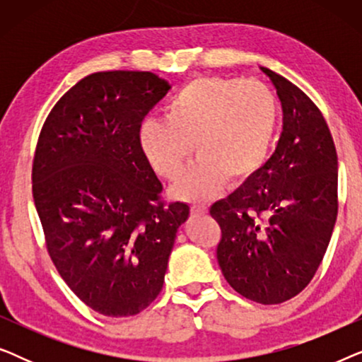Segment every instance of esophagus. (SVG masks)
I'll list each match as a JSON object with an SVG mask.
<instances>
[{
  "label": "esophagus",
  "mask_w": 362,
  "mask_h": 362,
  "mask_svg": "<svg viewBox=\"0 0 362 362\" xmlns=\"http://www.w3.org/2000/svg\"><path fill=\"white\" fill-rule=\"evenodd\" d=\"M191 212L194 216H204L207 212V206L201 204V202H194V204L191 206Z\"/></svg>",
  "instance_id": "esophagus-1"
}]
</instances>
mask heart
I'll return each mask as SVG.
<instances>
[{
    "label": "heart",
    "instance_id": "heart-1",
    "mask_svg": "<svg viewBox=\"0 0 362 362\" xmlns=\"http://www.w3.org/2000/svg\"><path fill=\"white\" fill-rule=\"evenodd\" d=\"M279 123V102L260 82L196 78L166 107V120L148 118L138 141L153 171L175 181L191 158L199 161L175 186L180 197H206L226 180L242 182L264 165Z\"/></svg>",
    "mask_w": 362,
    "mask_h": 362
}]
</instances>
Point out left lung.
Instances as JSON below:
<instances>
[{"label": "left lung", "mask_w": 362, "mask_h": 362, "mask_svg": "<svg viewBox=\"0 0 362 362\" xmlns=\"http://www.w3.org/2000/svg\"><path fill=\"white\" fill-rule=\"evenodd\" d=\"M276 88L284 132L270 160L217 201V262L245 298L276 305L313 279L338 216V155L320 108L295 83L262 67Z\"/></svg>", "instance_id": "obj_1"}]
</instances>
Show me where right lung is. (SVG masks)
I'll return each mask as SVG.
<instances>
[{
  "label": "right lung",
  "mask_w": 362,
  "mask_h": 362,
  "mask_svg": "<svg viewBox=\"0 0 362 362\" xmlns=\"http://www.w3.org/2000/svg\"><path fill=\"white\" fill-rule=\"evenodd\" d=\"M170 83L151 72L83 77L44 122L33 197L59 275L97 313L132 316L163 288L185 202L165 204L138 128Z\"/></svg>",
  "instance_id": "1"
}]
</instances>
